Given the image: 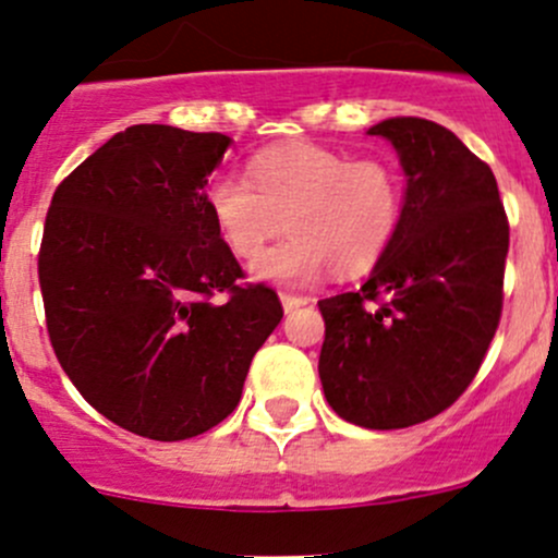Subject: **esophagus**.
I'll list each match as a JSON object with an SVG mask.
<instances>
[{
    "instance_id": "obj_1",
    "label": "esophagus",
    "mask_w": 558,
    "mask_h": 558,
    "mask_svg": "<svg viewBox=\"0 0 558 558\" xmlns=\"http://www.w3.org/2000/svg\"><path fill=\"white\" fill-rule=\"evenodd\" d=\"M310 299H304V296H294V294H280V304H283V310L286 313H291V310H296V307H302V304H307Z\"/></svg>"
}]
</instances>
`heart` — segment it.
Masks as SVG:
<instances>
[{"instance_id": "1", "label": "heart", "mask_w": 558, "mask_h": 558, "mask_svg": "<svg viewBox=\"0 0 558 558\" xmlns=\"http://www.w3.org/2000/svg\"><path fill=\"white\" fill-rule=\"evenodd\" d=\"M214 225L234 256L258 254L282 229L292 234L251 262L256 280L307 286L324 275L361 272L383 256L401 219V184L383 160H350L313 141L264 149L251 179L225 171L205 192Z\"/></svg>"}]
</instances>
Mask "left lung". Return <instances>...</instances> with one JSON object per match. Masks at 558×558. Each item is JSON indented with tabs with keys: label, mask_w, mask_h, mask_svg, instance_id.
I'll list each match as a JSON object with an SVG mask.
<instances>
[{
	"label": "left lung",
	"mask_w": 558,
	"mask_h": 558,
	"mask_svg": "<svg viewBox=\"0 0 558 558\" xmlns=\"http://www.w3.org/2000/svg\"><path fill=\"white\" fill-rule=\"evenodd\" d=\"M407 175L401 219L357 291L320 299L318 374L333 412L398 430L449 409L476 377L502 313L508 219L495 173L454 133L390 117Z\"/></svg>",
	"instance_id": "obj_1"
}]
</instances>
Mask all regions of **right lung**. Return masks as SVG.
I'll list each match as a JSON object with an SVG mask.
<instances>
[{"instance_id":"1","label":"right lung","mask_w":558,"mask_h":558,"mask_svg":"<svg viewBox=\"0 0 558 558\" xmlns=\"http://www.w3.org/2000/svg\"><path fill=\"white\" fill-rule=\"evenodd\" d=\"M225 133L133 125L58 184L39 248L47 333L74 387L114 425L184 441L230 417L283 318L240 286L205 186Z\"/></svg>"}]
</instances>
